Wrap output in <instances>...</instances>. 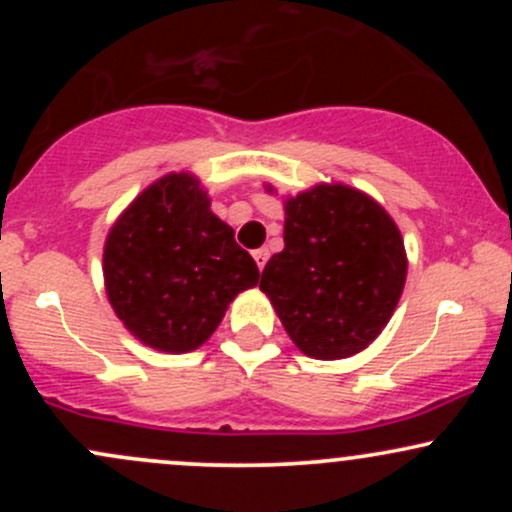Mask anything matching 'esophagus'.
Returning a JSON list of instances; mask_svg holds the SVG:
<instances>
[{
    "label": "esophagus",
    "instance_id": "obj_1",
    "mask_svg": "<svg viewBox=\"0 0 512 512\" xmlns=\"http://www.w3.org/2000/svg\"><path fill=\"white\" fill-rule=\"evenodd\" d=\"M252 257H255L257 267L264 269V264H267V260H269V250H267V248H260V250H255V252H252Z\"/></svg>",
    "mask_w": 512,
    "mask_h": 512
}]
</instances>
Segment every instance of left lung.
Wrapping results in <instances>:
<instances>
[{"label":"left lung","mask_w":512,"mask_h":512,"mask_svg":"<svg viewBox=\"0 0 512 512\" xmlns=\"http://www.w3.org/2000/svg\"><path fill=\"white\" fill-rule=\"evenodd\" d=\"M284 211V250L267 262L260 289L305 356H354L383 332L402 296V233L373 197L339 182L289 197Z\"/></svg>","instance_id":"obj_1"}]
</instances>
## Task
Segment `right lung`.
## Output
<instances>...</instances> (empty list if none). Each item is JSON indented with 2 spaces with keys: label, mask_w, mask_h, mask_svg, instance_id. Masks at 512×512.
<instances>
[{
  "label": "right lung",
  "mask_w": 512,
  "mask_h": 512,
  "mask_svg": "<svg viewBox=\"0 0 512 512\" xmlns=\"http://www.w3.org/2000/svg\"><path fill=\"white\" fill-rule=\"evenodd\" d=\"M209 204L195 175L168 173L122 211L105 240L108 301L122 325L156 351H195L228 303L260 279L255 260Z\"/></svg>",
  "instance_id": "add662e5"
}]
</instances>
